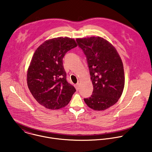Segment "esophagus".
Returning a JSON list of instances; mask_svg holds the SVG:
<instances>
[{"mask_svg":"<svg viewBox=\"0 0 152 152\" xmlns=\"http://www.w3.org/2000/svg\"><path fill=\"white\" fill-rule=\"evenodd\" d=\"M75 88H76V90H79V87H80V85H79V83H76L75 85Z\"/></svg>","mask_w":152,"mask_h":152,"instance_id":"esophagus-1","label":"esophagus"}]
</instances>
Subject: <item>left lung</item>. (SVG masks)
Returning a JSON list of instances; mask_svg holds the SVG:
<instances>
[{
  "label": "left lung",
  "instance_id": "obj_1",
  "mask_svg": "<svg viewBox=\"0 0 152 152\" xmlns=\"http://www.w3.org/2000/svg\"><path fill=\"white\" fill-rule=\"evenodd\" d=\"M87 58L94 91L86 104L104 111L117 102L125 84L123 64L114 46L101 37L76 38Z\"/></svg>",
  "mask_w": 152,
  "mask_h": 152
}]
</instances>
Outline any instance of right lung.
<instances>
[{
	"instance_id": "1",
	"label": "right lung",
	"mask_w": 152,
	"mask_h": 152,
	"mask_svg": "<svg viewBox=\"0 0 152 152\" xmlns=\"http://www.w3.org/2000/svg\"><path fill=\"white\" fill-rule=\"evenodd\" d=\"M77 45L75 39L67 37L49 39L32 57L26 75L28 87L37 102L47 109L64 108L76 92L66 79L63 58Z\"/></svg>"
}]
</instances>
